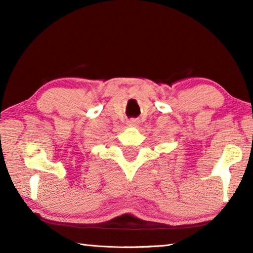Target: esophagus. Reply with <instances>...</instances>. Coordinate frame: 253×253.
Segmentation results:
<instances>
[{"label":"esophagus","instance_id":"1","mask_svg":"<svg viewBox=\"0 0 253 253\" xmlns=\"http://www.w3.org/2000/svg\"><path fill=\"white\" fill-rule=\"evenodd\" d=\"M138 123H139V121H138V119H136V118H131V119H129V121L127 122L128 125H130V126L138 125Z\"/></svg>","mask_w":253,"mask_h":253}]
</instances>
